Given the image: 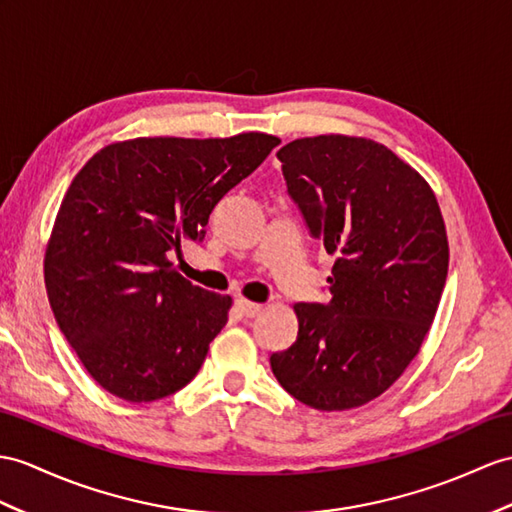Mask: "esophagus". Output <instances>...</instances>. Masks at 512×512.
I'll return each instance as SVG.
<instances>
[{
  "label": "esophagus",
  "instance_id": "34e87169",
  "mask_svg": "<svg viewBox=\"0 0 512 512\" xmlns=\"http://www.w3.org/2000/svg\"><path fill=\"white\" fill-rule=\"evenodd\" d=\"M236 310H239V313L243 315V317H256L260 310H263V304H256V302H247V299H243V297H239L236 299Z\"/></svg>",
  "mask_w": 512,
  "mask_h": 512
}]
</instances>
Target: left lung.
Returning <instances> with one entry per match:
<instances>
[{"label": "left lung", "instance_id": "left-lung-1", "mask_svg": "<svg viewBox=\"0 0 512 512\" xmlns=\"http://www.w3.org/2000/svg\"><path fill=\"white\" fill-rule=\"evenodd\" d=\"M308 232L334 254L328 304H295L297 339L271 354L295 400L347 410L376 400L419 354L450 247L428 182L389 147L321 134L278 152Z\"/></svg>", "mask_w": 512, "mask_h": 512}]
</instances>
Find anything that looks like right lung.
I'll use <instances>...</instances> for the list:
<instances>
[{
  "mask_svg": "<svg viewBox=\"0 0 512 512\" xmlns=\"http://www.w3.org/2000/svg\"><path fill=\"white\" fill-rule=\"evenodd\" d=\"M278 136L134 139L86 162L62 199L45 252L60 332L108 393L154 402L202 367L232 297L173 269L184 241H204L219 199L247 178Z\"/></svg>",
  "mask_w": 512,
  "mask_h": 512,
  "instance_id": "right-lung-1",
  "label": "right lung"
}]
</instances>
